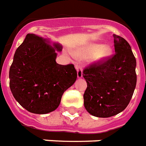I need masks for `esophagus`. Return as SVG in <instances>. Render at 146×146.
<instances>
[{"instance_id": "1", "label": "esophagus", "mask_w": 146, "mask_h": 146, "mask_svg": "<svg viewBox=\"0 0 146 146\" xmlns=\"http://www.w3.org/2000/svg\"><path fill=\"white\" fill-rule=\"evenodd\" d=\"M76 71H77V77L78 78H81L83 76V70H82V67H80L79 65H76Z\"/></svg>"}]
</instances>
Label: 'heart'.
Segmentation results:
<instances>
[{"label": "heart", "mask_w": 146, "mask_h": 146, "mask_svg": "<svg viewBox=\"0 0 146 146\" xmlns=\"http://www.w3.org/2000/svg\"><path fill=\"white\" fill-rule=\"evenodd\" d=\"M111 54V48L108 46L99 44H88L84 48L76 50L74 56L78 59H86L92 56L93 61H99L107 58Z\"/></svg>", "instance_id": "heart-1"}]
</instances>
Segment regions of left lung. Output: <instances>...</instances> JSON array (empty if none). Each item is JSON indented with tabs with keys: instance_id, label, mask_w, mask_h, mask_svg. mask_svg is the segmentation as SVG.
<instances>
[{
	"instance_id": "obj_1",
	"label": "left lung",
	"mask_w": 146,
	"mask_h": 146,
	"mask_svg": "<svg viewBox=\"0 0 146 146\" xmlns=\"http://www.w3.org/2000/svg\"><path fill=\"white\" fill-rule=\"evenodd\" d=\"M113 37L115 53L83 71L87 84L84 107L95 117H109L124 111L136 86V59L130 45L117 35Z\"/></svg>"
}]
</instances>
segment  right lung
Wrapping results in <instances>:
<instances>
[{"mask_svg": "<svg viewBox=\"0 0 146 146\" xmlns=\"http://www.w3.org/2000/svg\"><path fill=\"white\" fill-rule=\"evenodd\" d=\"M28 34L16 49L9 70L10 89L18 103L34 114H48L59 107L63 93L76 81L73 64L56 62L59 44Z\"/></svg>", "mask_w": 146, "mask_h": 146, "instance_id": "1", "label": "right lung"}]
</instances>
